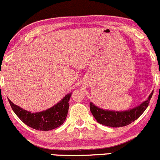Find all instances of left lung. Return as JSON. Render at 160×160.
<instances>
[{
  "mask_svg": "<svg viewBox=\"0 0 160 160\" xmlns=\"http://www.w3.org/2000/svg\"><path fill=\"white\" fill-rule=\"evenodd\" d=\"M152 93L153 92H152L148 99L142 103L140 105L128 111L114 112L103 110L95 106L92 102H90V111L96 121L100 124L109 127H122L134 122L144 112L149 104Z\"/></svg>",
  "mask_w": 160,
  "mask_h": 160,
  "instance_id": "8db88e82",
  "label": "left lung"
}]
</instances>
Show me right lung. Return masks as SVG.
<instances>
[{"label":"right lung","mask_w":160,"mask_h":160,"mask_svg":"<svg viewBox=\"0 0 160 160\" xmlns=\"http://www.w3.org/2000/svg\"><path fill=\"white\" fill-rule=\"evenodd\" d=\"M71 95L72 94L65 95L62 101L49 109L36 113L24 110L14 105L10 99L8 101L13 111L24 124L36 130L48 131L56 129L65 121L68 115V102Z\"/></svg>","instance_id":"1"}]
</instances>
